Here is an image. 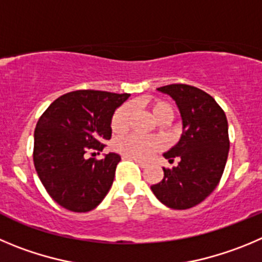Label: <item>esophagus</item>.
Returning <instances> with one entry per match:
<instances>
[{
    "label": "esophagus",
    "mask_w": 262,
    "mask_h": 262,
    "mask_svg": "<svg viewBox=\"0 0 262 262\" xmlns=\"http://www.w3.org/2000/svg\"><path fill=\"white\" fill-rule=\"evenodd\" d=\"M128 159H132V158H128ZM132 160H134L137 163V164L139 165V167L141 168H145L146 167V163H143V161H141V160H137V159H132Z\"/></svg>",
    "instance_id": "34e87169"
}]
</instances>
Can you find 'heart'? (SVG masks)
<instances>
[{"mask_svg": "<svg viewBox=\"0 0 262 262\" xmlns=\"http://www.w3.org/2000/svg\"><path fill=\"white\" fill-rule=\"evenodd\" d=\"M145 104L150 110L154 119L158 120L159 123H167L172 117V108L165 102L152 99V101H147ZM130 107H120L115 112L114 116H112V130L115 133H123V132H125L129 125V121H130ZM115 147H116L119 152L128 156V158L137 159V160H147L154 154L158 152L163 147V145H161V142L158 138H151V137L146 138V137H139L132 134V136L117 139L116 143H115Z\"/></svg>", "mask_w": 262, "mask_h": 262, "instance_id": "b5f03b06", "label": "heart"}]
</instances>
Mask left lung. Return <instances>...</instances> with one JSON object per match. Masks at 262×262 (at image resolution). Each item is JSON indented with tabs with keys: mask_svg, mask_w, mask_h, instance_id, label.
Segmentation results:
<instances>
[{
	"mask_svg": "<svg viewBox=\"0 0 262 262\" xmlns=\"http://www.w3.org/2000/svg\"><path fill=\"white\" fill-rule=\"evenodd\" d=\"M176 102L182 120V134L163 154L169 163L164 178L151 186L154 195L172 209H187L202 203L219 185L229 154V126L213 98L191 85L172 84L158 88Z\"/></svg>",
	"mask_w": 262,
	"mask_h": 262,
	"instance_id": "1",
	"label": "left lung"
}]
</instances>
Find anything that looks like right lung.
Segmentation results:
<instances>
[{
    "instance_id": "1",
    "label": "right lung",
    "mask_w": 262,
    "mask_h": 262,
    "mask_svg": "<svg viewBox=\"0 0 262 262\" xmlns=\"http://www.w3.org/2000/svg\"><path fill=\"white\" fill-rule=\"evenodd\" d=\"M130 94L77 90L48 107L35 129L33 163L51 198L72 212H89L101 204L112 186L121 158H86L88 148L102 151L112 134L111 121Z\"/></svg>"
}]
</instances>
